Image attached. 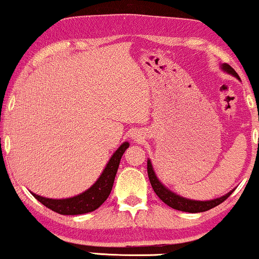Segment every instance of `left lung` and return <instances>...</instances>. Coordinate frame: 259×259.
Returning <instances> with one entry per match:
<instances>
[{
    "instance_id": "1",
    "label": "left lung",
    "mask_w": 259,
    "mask_h": 259,
    "mask_svg": "<svg viewBox=\"0 0 259 259\" xmlns=\"http://www.w3.org/2000/svg\"><path fill=\"white\" fill-rule=\"evenodd\" d=\"M223 69L225 70L226 72L231 73V75L238 77L237 72H236V71L232 69L230 65L224 64ZM147 175H149V180H150V183H151V186H152V189L155 190V193L157 194V197L160 198L164 204H167V205L171 206V208H173V209L181 210V211H186V212H203V211H206V210L215 208V206H218L219 204H221L223 201H225L226 199L231 195V193L234 192V190H232V192H229L227 194L224 195V197L214 199V200H208V201L190 200V199L182 198V197H180V195L172 193L171 190L167 189L166 187H164L163 184H162L161 182L157 180V177H156L150 160L147 161Z\"/></svg>"
}]
</instances>
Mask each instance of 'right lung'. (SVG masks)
I'll use <instances>...</instances> for the list:
<instances>
[{
	"label": "right lung",
	"instance_id": "obj_1",
	"mask_svg": "<svg viewBox=\"0 0 259 259\" xmlns=\"http://www.w3.org/2000/svg\"><path fill=\"white\" fill-rule=\"evenodd\" d=\"M127 147H129V143L120 145V147L110 157L101 177L90 189H87L82 194L67 199H49L32 193L33 197L40 201L42 205L61 215H79L95 211L109 197L116 171H118L119 163H120V158Z\"/></svg>",
	"mask_w": 259,
	"mask_h": 259
}]
</instances>
